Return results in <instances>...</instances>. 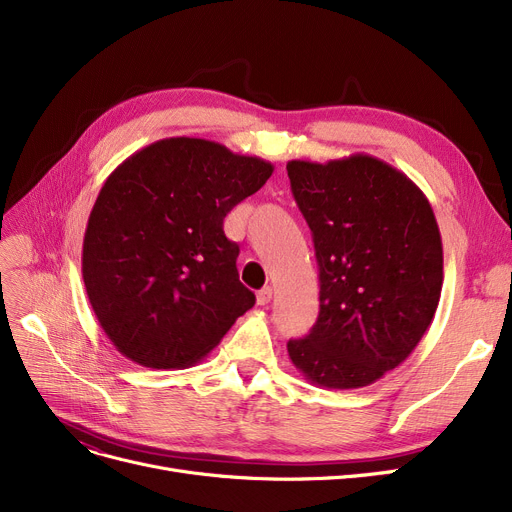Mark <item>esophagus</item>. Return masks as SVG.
<instances>
[{
  "label": "esophagus",
  "mask_w": 512,
  "mask_h": 512,
  "mask_svg": "<svg viewBox=\"0 0 512 512\" xmlns=\"http://www.w3.org/2000/svg\"><path fill=\"white\" fill-rule=\"evenodd\" d=\"M272 294H274V290H272V286H263L259 292H257V305H267L272 301Z\"/></svg>",
  "instance_id": "obj_1"
}]
</instances>
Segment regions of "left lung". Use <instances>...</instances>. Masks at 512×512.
Masks as SVG:
<instances>
[{
  "instance_id": "8db88e82",
  "label": "left lung",
  "mask_w": 512,
  "mask_h": 512,
  "mask_svg": "<svg viewBox=\"0 0 512 512\" xmlns=\"http://www.w3.org/2000/svg\"><path fill=\"white\" fill-rule=\"evenodd\" d=\"M286 170L319 265L317 321L288 340V357L315 386H369L432 326L444 280L434 209L407 174L365 153Z\"/></svg>"
}]
</instances>
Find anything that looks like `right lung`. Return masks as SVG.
<instances>
[{"instance_id":"obj_1","label":"right lung","mask_w":512,"mask_h":512,"mask_svg":"<svg viewBox=\"0 0 512 512\" xmlns=\"http://www.w3.org/2000/svg\"><path fill=\"white\" fill-rule=\"evenodd\" d=\"M272 172L261 157L172 137L107 176L85 230L83 280L99 326L126 359L195 365L255 305L222 226Z\"/></svg>"}]
</instances>
